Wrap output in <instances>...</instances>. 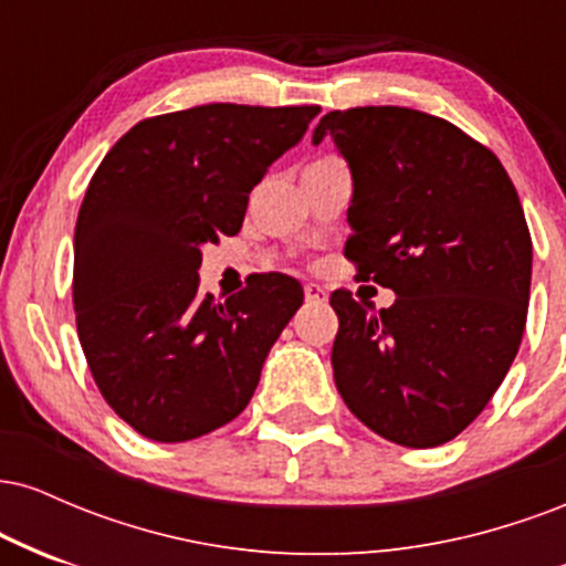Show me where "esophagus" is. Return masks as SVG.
<instances>
[{
  "instance_id": "esophagus-1",
  "label": "esophagus",
  "mask_w": 566,
  "mask_h": 566,
  "mask_svg": "<svg viewBox=\"0 0 566 566\" xmlns=\"http://www.w3.org/2000/svg\"><path fill=\"white\" fill-rule=\"evenodd\" d=\"M305 301H308V303H327V290H324L322 284L308 282V284H305Z\"/></svg>"
}]
</instances>
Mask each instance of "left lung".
I'll return each mask as SVG.
<instances>
[{"instance_id":"1","label":"left lung","mask_w":566,"mask_h":566,"mask_svg":"<svg viewBox=\"0 0 566 566\" xmlns=\"http://www.w3.org/2000/svg\"><path fill=\"white\" fill-rule=\"evenodd\" d=\"M324 138L346 159V255L394 290L367 311L346 290L333 373L350 412L401 447H439L473 423L524 335L532 242L495 154L439 116L401 106L329 112Z\"/></svg>"}]
</instances>
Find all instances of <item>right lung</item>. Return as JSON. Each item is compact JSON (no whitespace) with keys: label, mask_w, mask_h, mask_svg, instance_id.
<instances>
[{"label":"right lung","mask_w":566,"mask_h":566,"mask_svg":"<svg viewBox=\"0 0 566 566\" xmlns=\"http://www.w3.org/2000/svg\"><path fill=\"white\" fill-rule=\"evenodd\" d=\"M316 114L210 103L154 116L90 180L74 231L76 329L103 399L140 437H205L250 405L303 287L263 274L218 303L199 292L201 247L242 229L250 191Z\"/></svg>","instance_id":"1"}]
</instances>
